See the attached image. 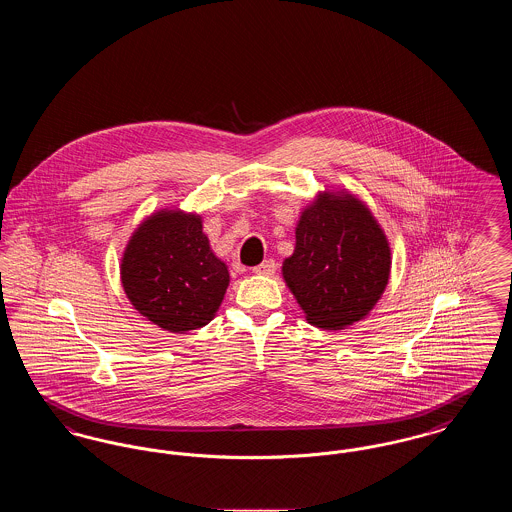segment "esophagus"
<instances>
[{"instance_id": "34e87169", "label": "esophagus", "mask_w": 512, "mask_h": 512, "mask_svg": "<svg viewBox=\"0 0 512 512\" xmlns=\"http://www.w3.org/2000/svg\"><path fill=\"white\" fill-rule=\"evenodd\" d=\"M253 272H255V274H261V276H270V274L276 272V263H274L272 259H267V261H263L261 265L253 267Z\"/></svg>"}]
</instances>
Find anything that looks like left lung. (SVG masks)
I'll return each instance as SVG.
<instances>
[{
  "label": "left lung",
  "mask_w": 512,
  "mask_h": 512,
  "mask_svg": "<svg viewBox=\"0 0 512 512\" xmlns=\"http://www.w3.org/2000/svg\"><path fill=\"white\" fill-rule=\"evenodd\" d=\"M391 249L365 201L324 190L301 211L282 276L309 324L351 326L374 309L390 282Z\"/></svg>",
  "instance_id": "left-lung-1"
}]
</instances>
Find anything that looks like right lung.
<instances>
[{
  "mask_svg": "<svg viewBox=\"0 0 512 512\" xmlns=\"http://www.w3.org/2000/svg\"><path fill=\"white\" fill-rule=\"evenodd\" d=\"M121 282L142 317L186 334L215 318L230 272L211 249L201 215L165 207L132 232L121 257Z\"/></svg>",
  "mask_w": 512,
  "mask_h": 512,
  "instance_id": "right-lung-1",
  "label": "right lung"
}]
</instances>
